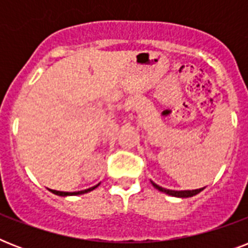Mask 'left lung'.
Here are the masks:
<instances>
[{"mask_svg": "<svg viewBox=\"0 0 248 248\" xmlns=\"http://www.w3.org/2000/svg\"><path fill=\"white\" fill-rule=\"evenodd\" d=\"M151 183L155 189H158L159 192L166 193V194H169V196L179 197V198H188V197L196 196V194H198V193L202 192V190L204 189V188H200V189H194V190H171V189H166V188H162V186H159V185H157L152 180Z\"/></svg>", "mask_w": 248, "mask_h": 248, "instance_id": "obj_1", "label": "left lung"}]
</instances>
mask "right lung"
I'll use <instances>...</instances> for the list:
<instances>
[{
    "mask_svg": "<svg viewBox=\"0 0 248 248\" xmlns=\"http://www.w3.org/2000/svg\"><path fill=\"white\" fill-rule=\"evenodd\" d=\"M99 185V184H97ZM97 185H95V186H93V188H89V189H85V190H81V192H59V190H52V189H50V192H52L54 194H56V196H62V197H67V196H78V194H85V193L87 192H91V190H93L95 188H97Z\"/></svg>",
    "mask_w": 248,
    "mask_h": 248,
    "instance_id": "right-lung-1",
    "label": "right lung"
}]
</instances>
